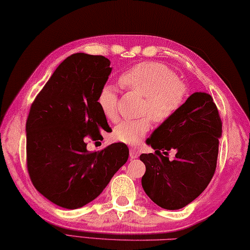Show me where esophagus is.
<instances>
[{
  "instance_id": "esophagus-1",
  "label": "esophagus",
  "mask_w": 250,
  "mask_h": 250,
  "mask_svg": "<svg viewBox=\"0 0 250 250\" xmlns=\"http://www.w3.org/2000/svg\"><path fill=\"white\" fill-rule=\"evenodd\" d=\"M139 155V150L138 149H136V148H131L130 150H129V157H130V159L133 160V159H136Z\"/></svg>"
}]
</instances>
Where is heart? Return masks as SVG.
Listing matches in <instances>:
<instances>
[{"mask_svg":"<svg viewBox=\"0 0 250 250\" xmlns=\"http://www.w3.org/2000/svg\"><path fill=\"white\" fill-rule=\"evenodd\" d=\"M120 82L145 98L141 113L149 114L157 123H164L176 114L185 102L187 88L178 81L177 75L167 66L157 62L135 65L121 75ZM98 104L107 120L117 116V90L104 84L98 96ZM151 127L149 116L138 120L121 121L113 129V137L121 143L136 145Z\"/></svg>","mask_w":250,"mask_h":250,"instance_id":"heart-1","label":"heart"}]
</instances>
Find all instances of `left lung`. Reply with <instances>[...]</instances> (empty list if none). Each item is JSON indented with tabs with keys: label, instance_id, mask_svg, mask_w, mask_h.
<instances>
[{
	"label": "left lung",
	"instance_id": "8db88e82",
	"mask_svg": "<svg viewBox=\"0 0 250 250\" xmlns=\"http://www.w3.org/2000/svg\"><path fill=\"white\" fill-rule=\"evenodd\" d=\"M221 136L222 122L212 97L194 92L146 140L154 150L139 157L146 166L141 185L149 198L167 210L194 201L213 176ZM172 148L176 158L168 160L167 151Z\"/></svg>",
	"mask_w": 250,
	"mask_h": 250
}]
</instances>
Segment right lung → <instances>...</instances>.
Wrapping results in <instances>:
<instances>
[{
	"instance_id": "add662e5",
	"label": "right lung",
	"mask_w": 250,
	"mask_h": 250,
	"mask_svg": "<svg viewBox=\"0 0 250 250\" xmlns=\"http://www.w3.org/2000/svg\"><path fill=\"white\" fill-rule=\"evenodd\" d=\"M102 55L75 53L54 70L31 104L26 123L27 168L36 189L51 202L78 209L95 200L128 159L125 144L96 152L87 138L109 133L98 96L112 72Z\"/></svg>"
}]
</instances>
